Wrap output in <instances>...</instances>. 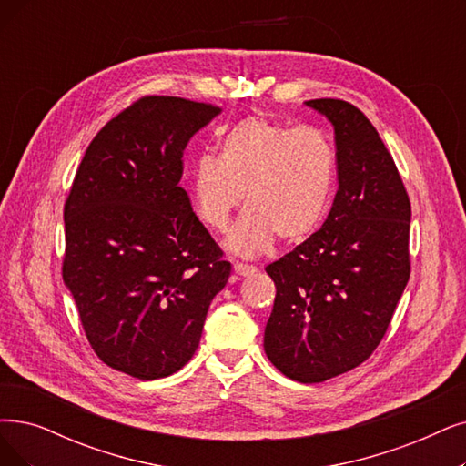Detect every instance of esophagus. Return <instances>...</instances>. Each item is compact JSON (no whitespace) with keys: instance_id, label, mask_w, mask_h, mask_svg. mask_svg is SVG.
<instances>
[{"instance_id":"1","label":"esophagus","mask_w":466,"mask_h":466,"mask_svg":"<svg viewBox=\"0 0 466 466\" xmlns=\"http://www.w3.org/2000/svg\"><path fill=\"white\" fill-rule=\"evenodd\" d=\"M233 271L237 273V275H240V277H250V275H254L258 269L254 268V266H247V264H235L233 266Z\"/></svg>"}]
</instances>
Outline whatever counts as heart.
Masks as SVG:
<instances>
[{"mask_svg":"<svg viewBox=\"0 0 466 466\" xmlns=\"http://www.w3.org/2000/svg\"><path fill=\"white\" fill-rule=\"evenodd\" d=\"M218 148V157L193 160L189 195L212 231L228 228L245 195L247 210L226 238L231 252L250 258L277 237L294 245L319 228L337 181V155L325 132L250 116L231 126Z\"/></svg>","mask_w":466,"mask_h":466,"instance_id":"obj_1","label":"heart"}]
</instances>
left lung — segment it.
Wrapping results in <instances>:
<instances>
[{"instance_id":"obj_1","label":"left lung","mask_w":466,"mask_h":466,"mask_svg":"<svg viewBox=\"0 0 466 466\" xmlns=\"http://www.w3.org/2000/svg\"><path fill=\"white\" fill-rule=\"evenodd\" d=\"M306 105L334 127L339 191L321 229L266 268L277 294L264 350L285 377L311 384L361 365L380 344L411 271V202L360 108Z\"/></svg>"}]
</instances>
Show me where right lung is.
Returning a JSON list of instances; mask_svg holds the SVG:
<instances>
[{
	"instance_id": "right-lung-1",
	"label": "right lung",
	"mask_w": 466,
	"mask_h": 466,
	"mask_svg": "<svg viewBox=\"0 0 466 466\" xmlns=\"http://www.w3.org/2000/svg\"><path fill=\"white\" fill-rule=\"evenodd\" d=\"M221 108L148 96L93 137L65 202L63 279L108 367L164 379L198 348L231 264L179 187L183 151Z\"/></svg>"
}]
</instances>
